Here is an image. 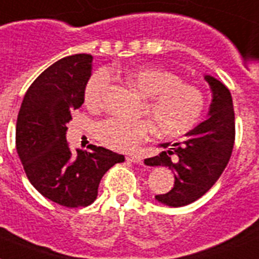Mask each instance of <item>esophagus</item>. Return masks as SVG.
<instances>
[{
  "label": "esophagus",
  "mask_w": 259,
  "mask_h": 259,
  "mask_svg": "<svg viewBox=\"0 0 259 259\" xmlns=\"http://www.w3.org/2000/svg\"><path fill=\"white\" fill-rule=\"evenodd\" d=\"M126 160L127 162H132V163H137V164H141L142 163V158L140 155H127L126 156Z\"/></svg>",
  "instance_id": "1"
}]
</instances>
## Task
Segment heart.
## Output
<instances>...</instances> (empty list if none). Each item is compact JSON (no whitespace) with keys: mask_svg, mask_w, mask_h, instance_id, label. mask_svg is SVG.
Listing matches in <instances>:
<instances>
[{"mask_svg":"<svg viewBox=\"0 0 259 259\" xmlns=\"http://www.w3.org/2000/svg\"><path fill=\"white\" fill-rule=\"evenodd\" d=\"M110 73L99 69L85 87V101L97 105L110 84ZM125 80L145 99L147 119L112 117L97 127L99 140L110 149L130 151L147 140L154 129L162 137H178L196 125L204 110V96L199 89L182 82L179 76L159 67H136L125 72ZM154 127L153 128L152 126Z\"/></svg>","mask_w":259,"mask_h":259,"instance_id":"b5f03b06","label":"heart"}]
</instances>
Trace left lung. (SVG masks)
I'll return each instance as SVG.
<instances>
[{
  "instance_id": "1",
  "label": "left lung",
  "mask_w": 259,
  "mask_h": 259,
  "mask_svg": "<svg viewBox=\"0 0 259 259\" xmlns=\"http://www.w3.org/2000/svg\"><path fill=\"white\" fill-rule=\"evenodd\" d=\"M212 93L208 118L186 134L183 142L160 143L167 149L145 159L146 166L168 167L175 175L170 192L156 195L160 204L183 207L196 201L225 170L234 145V110L229 89L220 80L204 75Z\"/></svg>"
}]
</instances>
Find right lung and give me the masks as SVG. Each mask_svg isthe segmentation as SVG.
Here are the masks:
<instances>
[{
	"label": "right lung",
	"mask_w": 259,
	"mask_h": 259,
	"mask_svg": "<svg viewBox=\"0 0 259 259\" xmlns=\"http://www.w3.org/2000/svg\"><path fill=\"white\" fill-rule=\"evenodd\" d=\"M93 56L76 54L43 71L27 89L17 118L15 146L30 183L63 207H87L97 197L104 174L125 160L91 145L72 153L66 140L72 112L84 103Z\"/></svg>",
	"instance_id": "right-lung-1"
}]
</instances>
